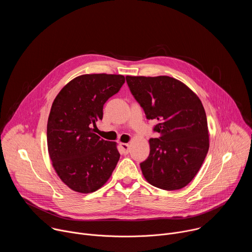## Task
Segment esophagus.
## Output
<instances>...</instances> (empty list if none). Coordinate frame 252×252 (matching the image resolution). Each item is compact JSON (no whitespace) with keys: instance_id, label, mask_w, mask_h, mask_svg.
Segmentation results:
<instances>
[{"instance_id":"1","label":"esophagus","mask_w":252,"mask_h":252,"mask_svg":"<svg viewBox=\"0 0 252 252\" xmlns=\"http://www.w3.org/2000/svg\"><path fill=\"white\" fill-rule=\"evenodd\" d=\"M121 152L124 155H127L129 153V145H128V143H121Z\"/></svg>"}]
</instances>
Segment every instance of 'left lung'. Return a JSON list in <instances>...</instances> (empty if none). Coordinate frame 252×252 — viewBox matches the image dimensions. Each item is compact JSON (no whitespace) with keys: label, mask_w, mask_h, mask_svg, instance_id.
Wrapping results in <instances>:
<instances>
[{"label":"left lung","mask_w":252,"mask_h":252,"mask_svg":"<svg viewBox=\"0 0 252 252\" xmlns=\"http://www.w3.org/2000/svg\"><path fill=\"white\" fill-rule=\"evenodd\" d=\"M126 83L148 120L158 124L150 139V156L140 162L143 176L164 190L188 186L201 167L209 148L204 107L185 84L167 76L130 77Z\"/></svg>","instance_id":"left-lung-1"}]
</instances>
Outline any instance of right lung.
<instances>
[{"label":"right lung","instance_id":"right-lung-1","mask_svg":"<svg viewBox=\"0 0 252 252\" xmlns=\"http://www.w3.org/2000/svg\"><path fill=\"white\" fill-rule=\"evenodd\" d=\"M124 84L122 75H83L66 84L53 102L47 126L49 155L60 178L75 191L97 190L117 166V143L100 138L92 126L102 120L103 104Z\"/></svg>","mask_w":252,"mask_h":252}]
</instances>
